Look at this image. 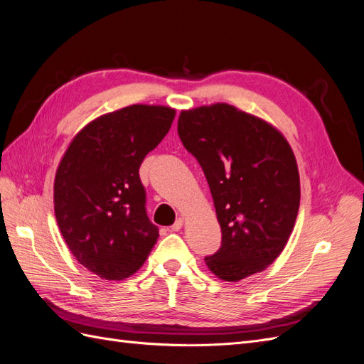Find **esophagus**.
I'll list each match as a JSON object with an SVG mask.
<instances>
[{"instance_id":"34e87169","label":"esophagus","mask_w":364,"mask_h":364,"mask_svg":"<svg viewBox=\"0 0 364 364\" xmlns=\"http://www.w3.org/2000/svg\"><path fill=\"white\" fill-rule=\"evenodd\" d=\"M182 226H183V218H178V220H176V222L173 223L171 230H173V232H178V230L182 229Z\"/></svg>"}]
</instances>
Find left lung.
Segmentation results:
<instances>
[{
  "label": "left lung",
  "mask_w": 364,
  "mask_h": 364,
  "mask_svg": "<svg viewBox=\"0 0 364 364\" xmlns=\"http://www.w3.org/2000/svg\"><path fill=\"white\" fill-rule=\"evenodd\" d=\"M178 134L200 164L222 228L208 269L235 282L279 257L301 200L299 171L279 132L237 107L217 103L182 111Z\"/></svg>",
  "instance_id": "8db88e82"
}]
</instances>
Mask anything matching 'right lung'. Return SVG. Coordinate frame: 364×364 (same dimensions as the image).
<instances>
[{"instance_id": "1", "label": "right lung", "mask_w": 364, "mask_h": 364, "mask_svg": "<svg viewBox=\"0 0 364 364\" xmlns=\"http://www.w3.org/2000/svg\"><path fill=\"white\" fill-rule=\"evenodd\" d=\"M174 109L134 105L75 135L54 179V214L83 267L109 281L135 273L159 237L146 211L139 167L167 135Z\"/></svg>"}]
</instances>
